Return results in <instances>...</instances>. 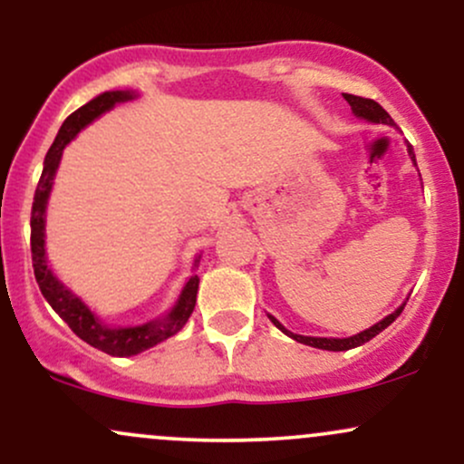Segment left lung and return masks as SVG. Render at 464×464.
I'll list each match as a JSON object with an SVG mask.
<instances>
[{
    "instance_id": "left-lung-1",
    "label": "left lung",
    "mask_w": 464,
    "mask_h": 464,
    "mask_svg": "<svg viewBox=\"0 0 464 464\" xmlns=\"http://www.w3.org/2000/svg\"><path fill=\"white\" fill-rule=\"evenodd\" d=\"M344 100H347V102L351 104V111H353V113L358 115V117H364V120L375 121V124H391V126L395 124V121H392V117L388 115L386 111L382 109V106L375 102V100L360 98V95H351V93H344ZM408 154H410V159H412V161H414V150H412V146H408ZM414 165H417V163H414ZM401 310H403V305L399 307L397 312L388 314L384 321H380L377 324H372L371 329H366V332H362V334H358V335H351V338H312V335H299V334L287 332L284 324H281V323L276 321V318H273V316H270V321H273V323L276 324V327L281 329V332L290 335V338H295L296 343L310 344V347L324 349V351H347V349L360 347V344L369 343V340L375 338L377 334L384 332L388 324H391V323L395 321V318L399 316V314H401Z\"/></svg>"
}]
</instances>
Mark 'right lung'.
I'll return each mask as SVG.
<instances>
[{"label": "right lung", "instance_id": "right-lung-1", "mask_svg": "<svg viewBox=\"0 0 464 464\" xmlns=\"http://www.w3.org/2000/svg\"><path fill=\"white\" fill-rule=\"evenodd\" d=\"M130 92H106L98 98H93L92 102L80 106L78 111H73L72 115L63 121L61 130H58L54 143L45 154L44 163V174H41L39 185L34 191V202H32V218H30V248H32V268H34L36 284L41 287V295L45 296V301L50 303L52 310L69 324L73 334L80 340H84L92 347L104 351L109 355H126L141 353V351L154 347L161 340L169 338L188 323L196 305V292H198V276H189V281L185 284L183 292H180V299L174 310L168 314V318L163 321H152L140 327H120L111 329L106 327L95 318V314L84 305L78 296H73L61 281L52 275V270L47 268L45 262V205L47 196H50L52 180H54L58 161H61L63 148L67 146L73 137L87 124H92L95 117H100L104 111L113 109L117 102H126L130 100Z\"/></svg>", "mask_w": 464, "mask_h": 464}]
</instances>
